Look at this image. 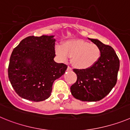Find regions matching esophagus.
I'll list each match as a JSON object with an SVG mask.
<instances>
[{
  "instance_id": "34e87169",
  "label": "esophagus",
  "mask_w": 130,
  "mask_h": 130,
  "mask_svg": "<svg viewBox=\"0 0 130 130\" xmlns=\"http://www.w3.org/2000/svg\"><path fill=\"white\" fill-rule=\"evenodd\" d=\"M67 71H72V69H71V68L70 67H67Z\"/></svg>"
}]
</instances>
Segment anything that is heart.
Returning a JSON list of instances; mask_svg holds the SVG:
<instances>
[{
	"label": "heart",
	"instance_id": "obj_1",
	"mask_svg": "<svg viewBox=\"0 0 130 130\" xmlns=\"http://www.w3.org/2000/svg\"><path fill=\"white\" fill-rule=\"evenodd\" d=\"M56 54L63 62H67L72 58L71 63L79 69H86L91 67L98 61L100 57V49L95 44L82 39L67 41L64 46H56Z\"/></svg>",
	"mask_w": 130,
	"mask_h": 130
}]
</instances>
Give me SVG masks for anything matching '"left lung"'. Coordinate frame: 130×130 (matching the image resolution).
I'll return each instance as SVG.
<instances>
[{
    "instance_id": "8db88e82",
    "label": "left lung",
    "mask_w": 130,
    "mask_h": 130,
    "mask_svg": "<svg viewBox=\"0 0 130 130\" xmlns=\"http://www.w3.org/2000/svg\"><path fill=\"white\" fill-rule=\"evenodd\" d=\"M100 49L96 63L87 69H74L77 81L71 87V94L81 101L96 102L104 99L116 85L120 61L114 49L97 39H90Z\"/></svg>"
}]
</instances>
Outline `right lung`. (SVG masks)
I'll return each instance as SVG.
<instances>
[{"instance_id": "add662e5", "label": "right lung", "mask_w": 130, "mask_h": 130, "mask_svg": "<svg viewBox=\"0 0 130 130\" xmlns=\"http://www.w3.org/2000/svg\"><path fill=\"white\" fill-rule=\"evenodd\" d=\"M54 36H29L13 49L8 67L9 79L17 94L26 100L41 102L51 96L52 84L67 66L54 60Z\"/></svg>"}]
</instances>
